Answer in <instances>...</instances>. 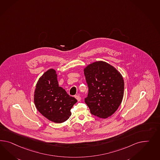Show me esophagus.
<instances>
[{
	"label": "esophagus",
	"mask_w": 160,
	"mask_h": 160,
	"mask_svg": "<svg viewBox=\"0 0 160 160\" xmlns=\"http://www.w3.org/2000/svg\"><path fill=\"white\" fill-rule=\"evenodd\" d=\"M75 98L77 99L78 101H80L81 100V97H80V96L79 95H75Z\"/></svg>",
	"instance_id": "34e87169"
}]
</instances>
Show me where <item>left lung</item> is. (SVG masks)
<instances>
[{
    "mask_svg": "<svg viewBox=\"0 0 160 160\" xmlns=\"http://www.w3.org/2000/svg\"><path fill=\"white\" fill-rule=\"evenodd\" d=\"M88 92L85 102L91 114L107 118L121 105L124 92V81L113 66L103 61L88 65L84 69Z\"/></svg>",
    "mask_w": 160,
    "mask_h": 160,
    "instance_id": "8db88e82",
    "label": "left lung"
}]
</instances>
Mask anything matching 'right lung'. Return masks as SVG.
<instances>
[{
    "mask_svg": "<svg viewBox=\"0 0 160 160\" xmlns=\"http://www.w3.org/2000/svg\"><path fill=\"white\" fill-rule=\"evenodd\" d=\"M37 109L43 117L55 123H62L71 115L70 109L78 100L59 86L54 69L48 70L39 78L34 97Z\"/></svg>",
    "mask_w": 160,
    "mask_h": 160,
    "instance_id": "obj_1",
    "label": "right lung"
}]
</instances>
